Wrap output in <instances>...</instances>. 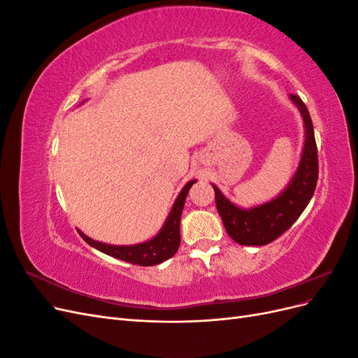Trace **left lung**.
<instances>
[{
	"instance_id": "8db88e82",
	"label": "left lung",
	"mask_w": 358,
	"mask_h": 358,
	"mask_svg": "<svg viewBox=\"0 0 358 358\" xmlns=\"http://www.w3.org/2000/svg\"><path fill=\"white\" fill-rule=\"evenodd\" d=\"M291 101L297 106L305 122V146L296 175L287 188L273 200L251 209L237 208L224 194L213 187L215 203L227 233L234 242L245 246H262L273 242L297 221L306 209L318 180V150L313 134L310 115L300 96L291 94Z\"/></svg>"
}]
</instances>
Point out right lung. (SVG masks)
<instances>
[{"label":"right lung","instance_id":"1","mask_svg":"<svg viewBox=\"0 0 358 358\" xmlns=\"http://www.w3.org/2000/svg\"><path fill=\"white\" fill-rule=\"evenodd\" d=\"M196 182L197 180H189L187 185L182 188L175 204H173L164 225H162V229L154 239L138 243V245L119 246V245H107L103 242H96L91 239V237L83 234L80 230H79V234L82 236V239L92 248L99 249V251L110 257H115L117 259H122V262H127V263L137 264V266H155L166 262V259L175 255L179 249L180 215L183 210V206H185L188 191Z\"/></svg>","mask_w":358,"mask_h":358}]
</instances>
